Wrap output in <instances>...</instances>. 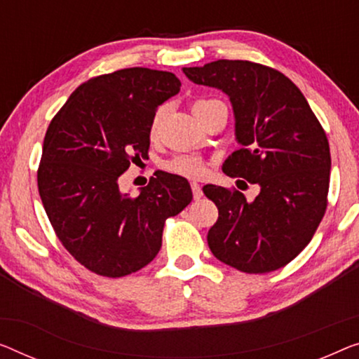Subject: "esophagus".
<instances>
[{"mask_svg": "<svg viewBox=\"0 0 359 359\" xmlns=\"http://www.w3.org/2000/svg\"><path fill=\"white\" fill-rule=\"evenodd\" d=\"M191 194H194L195 200H200V198L203 196V190H201L200 184H196V182H191Z\"/></svg>", "mask_w": 359, "mask_h": 359, "instance_id": "esophagus-1", "label": "esophagus"}]
</instances>
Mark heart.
<instances>
[{
  "mask_svg": "<svg viewBox=\"0 0 359 359\" xmlns=\"http://www.w3.org/2000/svg\"><path fill=\"white\" fill-rule=\"evenodd\" d=\"M212 101H216V100H196L195 103L191 104V111H194V114L196 116L198 112L205 108V106L212 103ZM161 119H163V109H159L153 117L151 135H154V133L158 132L159 124H161ZM164 168L174 174L185 175V177H198V175H201L203 170H205V164H203L200 159L195 156H175L170 159V161L165 163Z\"/></svg>",
  "mask_w": 359,
  "mask_h": 359,
  "instance_id": "heart-1",
  "label": "heart"
}]
</instances>
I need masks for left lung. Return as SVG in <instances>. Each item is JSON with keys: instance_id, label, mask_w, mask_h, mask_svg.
Here are the masks:
<instances>
[{"instance_id": "obj_1", "label": "left lung", "mask_w": 359, "mask_h": 359, "mask_svg": "<svg viewBox=\"0 0 359 359\" xmlns=\"http://www.w3.org/2000/svg\"><path fill=\"white\" fill-rule=\"evenodd\" d=\"M191 82L231 98L242 148L222 164L259 195L205 185L219 217L208 245L219 261L248 274L280 269L311 242L327 208L330 149L323 126L290 79L251 61L219 60L184 67Z\"/></svg>"}]
</instances>
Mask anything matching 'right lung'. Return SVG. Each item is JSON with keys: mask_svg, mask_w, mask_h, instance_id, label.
<instances>
[{"mask_svg": "<svg viewBox=\"0 0 359 359\" xmlns=\"http://www.w3.org/2000/svg\"><path fill=\"white\" fill-rule=\"evenodd\" d=\"M179 92L172 72L121 69L80 85L50 122L36 174L41 203L64 248L95 274L124 277L151 263L165 219L194 198L189 180L169 172L137 196L117 182L147 156L158 106Z\"/></svg>", "mask_w": 359, "mask_h": 359, "instance_id": "right-lung-1", "label": "right lung"}]
</instances>
